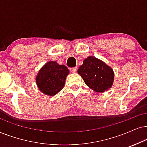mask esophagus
Wrapping results in <instances>:
<instances>
[{"mask_svg": "<svg viewBox=\"0 0 147 147\" xmlns=\"http://www.w3.org/2000/svg\"><path fill=\"white\" fill-rule=\"evenodd\" d=\"M77 70V67H73V68H70V71L72 72V73H74V72H75Z\"/></svg>", "mask_w": 147, "mask_h": 147, "instance_id": "obj_1", "label": "esophagus"}]
</instances>
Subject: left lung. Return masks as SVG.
Here are the masks:
<instances>
[{
    "instance_id": "left-lung-1",
    "label": "left lung",
    "mask_w": 147,
    "mask_h": 147,
    "mask_svg": "<svg viewBox=\"0 0 147 147\" xmlns=\"http://www.w3.org/2000/svg\"><path fill=\"white\" fill-rule=\"evenodd\" d=\"M85 84L96 92H104L112 87L114 72L108 65L94 56H89L83 61L78 70Z\"/></svg>"
}]
</instances>
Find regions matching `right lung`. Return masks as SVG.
<instances>
[{
  "label": "right lung",
  "instance_id": "add662e5",
  "mask_svg": "<svg viewBox=\"0 0 147 147\" xmlns=\"http://www.w3.org/2000/svg\"><path fill=\"white\" fill-rule=\"evenodd\" d=\"M69 70L54 61L46 63L38 71L36 83L39 90L47 96H54L64 87Z\"/></svg>",
  "mask_w": 147,
  "mask_h": 147
}]
</instances>
